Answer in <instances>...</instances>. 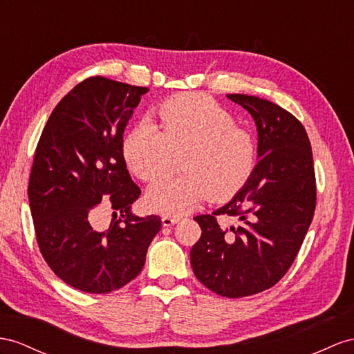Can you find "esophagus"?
Wrapping results in <instances>:
<instances>
[{
  "label": "esophagus",
  "mask_w": 354,
  "mask_h": 354,
  "mask_svg": "<svg viewBox=\"0 0 354 354\" xmlns=\"http://www.w3.org/2000/svg\"><path fill=\"white\" fill-rule=\"evenodd\" d=\"M180 220V216L179 215H175V216H171V215H165L162 216V225H165V227H170V225H174V224H176L178 221Z\"/></svg>",
  "instance_id": "34e87169"
}]
</instances>
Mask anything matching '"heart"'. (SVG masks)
I'll return each mask as SVG.
<instances>
[{
	"label": "heart",
	"mask_w": 354,
	"mask_h": 354,
	"mask_svg": "<svg viewBox=\"0 0 354 354\" xmlns=\"http://www.w3.org/2000/svg\"><path fill=\"white\" fill-rule=\"evenodd\" d=\"M122 157L145 183L159 179L178 164V177L157 180L147 203L158 212H180L203 202L229 201L250 180L257 162L254 136L206 94H180L161 103L149 122L125 131Z\"/></svg>",
	"instance_id": "b5f03b06"
}]
</instances>
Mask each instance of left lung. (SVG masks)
Instances as JSON below:
<instances>
[{"mask_svg":"<svg viewBox=\"0 0 354 354\" xmlns=\"http://www.w3.org/2000/svg\"><path fill=\"white\" fill-rule=\"evenodd\" d=\"M257 127L260 160L241 192L194 220L202 236L189 252L194 275L214 293L243 297L275 286L292 266L315 211L311 143L304 125L265 98L227 94ZM218 214L233 216L224 230Z\"/></svg>","mask_w":354,"mask_h":354,"instance_id":"obj_1","label":"left lung"}]
</instances>
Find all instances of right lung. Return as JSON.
<instances>
[{
    "mask_svg": "<svg viewBox=\"0 0 354 354\" xmlns=\"http://www.w3.org/2000/svg\"><path fill=\"white\" fill-rule=\"evenodd\" d=\"M148 91L85 79L53 109L35 149L28 198L40 252L58 278L86 293H111L138 277L161 229L160 216L131 214L140 188L121 151ZM100 203L115 216L106 231L92 225Z\"/></svg>",
    "mask_w": 354,
    "mask_h": 354,
    "instance_id": "obj_1",
    "label": "right lung"
}]
</instances>
